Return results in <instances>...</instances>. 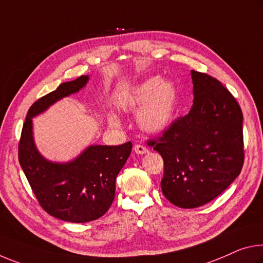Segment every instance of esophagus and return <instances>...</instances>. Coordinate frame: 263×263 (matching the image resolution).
Here are the masks:
<instances>
[{"label":"esophagus","instance_id":"esophagus-1","mask_svg":"<svg viewBox=\"0 0 263 263\" xmlns=\"http://www.w3.org/2000/svg\"><path fill=\"white\" fill-rule=\"evenodd\" d=\"M133 149H135V152L137 154H145V153L148 152L147 147H145L144 145H140V144L135 145V147H133Z\"/></svg>","mask_w":263,"mask_h":263}]
</instances>
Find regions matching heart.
<instances>
[{
  "label": "heart",
  "instance_id": "obj_1",
  "mask_svg": "<svg viewBox=\"0 0 263 263\" xmlns=\"http://www.w3.org/2000/svg\"><path fill=\"white\" fill-rule=\"evenodd\" d=\"M177 89L172 83L154 76L141 82L124 96L120 107L125 112L142 110L138 115L139 126L148 132L165 130L172 122L177 106ZM111 126H119L118 119L114 115L107 116Z\"/></svg>",
  "mask_w": 263,
  "mask_h": 263
}]
</instances>
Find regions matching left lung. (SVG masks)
<instances>
[{
	"instance_id": "obj_1",
	"label": "left lung",
	"mask_w": 263,
	"mask_h": 263,
	"mask_svg": "<svg viewBox=\"0 0 263 263\" xmlns=\"http://www.w3.org/2000/svg\"><path fill=\"white\" fill-rule=\"evenodd\" d=\"M193 105L171 124L153 149L164 159L161 191L180 208L212 201L235 180L243 165L242 111L218 79L191 71Z\"/></svg>"
}]
</instances>
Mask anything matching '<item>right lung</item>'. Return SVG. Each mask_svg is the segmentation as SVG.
Returning <instances> with one entry per match:
<instances>
[{
  "mask_svg": "<svg viewBox=\"0 0 263 263\" xmlns=\"http://www.w3.org/2000/svg\"><path fill=\"white\" fill-rule=\"evenodd\" d=\"M89 81L81 76L62 83L29 109L18 144V160L40 205L50 215L69 222L101 218L115 199L116 178L130 157L132 143L91 145L69 162H53L42 156L32 136V118L60 99L78 92Z\"/></svg>",
  "mask_w": 263,
  "mask_h": 263,
  "instance_id": "add662e5",
  "label": "right lung"
}]
</instances>
